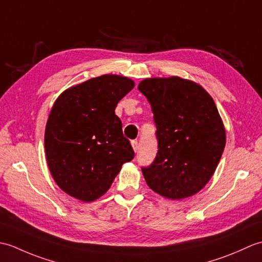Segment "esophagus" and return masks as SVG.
<instances>
[{
	"instance_id": "34e87169",
	"label": "esophagus",
	"mask_w": 262,
	"mask_h": 262,
	"mask_svg": "<svg viewBox=\"0 0 262 262\" xmlns=\"http://www.w3.org/2000/svg\"><path fill=\"white\" fill-rule=\"evenodd\" d=\"M132 146H133V149H134V152L136 153L138 151V142L137 141H132Z\"/></svg>"
}]
</instances>
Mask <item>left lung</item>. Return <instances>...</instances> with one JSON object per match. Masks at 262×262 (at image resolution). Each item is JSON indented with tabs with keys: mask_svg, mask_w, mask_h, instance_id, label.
Masks as SVG:
<instances>
[{
	"mask_svg": "<svg viewBox=\"0 0 262 262\" xmlns=\"http://www.w3.org/2000/svg\"><path fill=\"white\" fill-rule=\"evenodd\" d=\"M138 90L152 107L159 142L154 162L142 169L147 186L172 200L193 196L213 177L226 143L213 98L179 76L149 77Z\"/></svg>",
	"mask_w": 262,
	"mask_h": 262,
	"instance_id": "1",
	"label": "left lung"
}]
</instances>
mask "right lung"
<instances>
[{"instance_id": "add662e5", "label": "right lung", "mask_w": 262, "mask_h": 262, "mask_svg": "<svg viewBox=\"0 0 262 262\" xmlns=\"http://www.w3.org/2000/svg\"><path fill=\"white\" fill-rule=\"evenodd\" d=\"M134 86L128 77L104 74L66 89L55 101L45 129L46 160L53 179L70 196L94 202L134 159L115 115Z\"/></svg>"}]
</instances>
